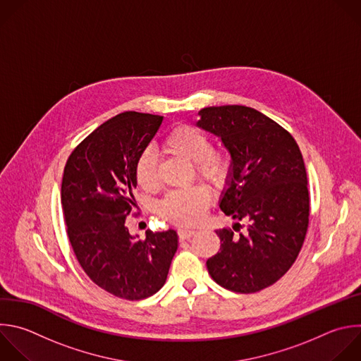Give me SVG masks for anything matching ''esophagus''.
Listing matches in <instances>:
<instances>
[{
	"instance_id": "obj_1",
	"label": "esophagus",
	"mask_w": 361,
	"mask_h": 361,
	"mask_svg": "<svg viewBox=\"0 0 361 361\" xmlns=\"http://www.w3.org/2000/svg\"><path fill=\"white\" fill-rule=\"evenodd\" d=\"M197 231L195 229H191V228H180L178 229V236L180 239H188L191 238L192 235H195Z\"/></svg>"
}]
</instances>
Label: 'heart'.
Here are the masks:
<instances>
[{"mask_svg": "<svg viewBox=\"0 0 361 361\" xmlns=\"http://www.w3.org/2000/svg\"><path fill=\"white\" fill-rule=\"evenodd\" d=\"M163 147L178 157L195 164L197 174L209 181L212 185H222L229 176V161L225 156L212 152L208 136L192 126H177L167 133ZM135 176L139 187L153 190L157 185L156 159L152 152L146 150L136 163ZM209 192L205 187L195 185L185 190L169 192L159 204L160 214L180 225L197 224L209 205Z\"/></svg>", "mask_w": 361, "mask_h": 361, "instance_id": "b5f03b06", "label": "heart"}]
</instances>
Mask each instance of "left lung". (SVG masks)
Wrapping results in <instances>:
<instances>
[{"instance_id":"left-lung-1","label":"left lung","mask_w":361,"mask_h":361,"mask_svg":"<svg viewBox=\"0 0 361 361\" xmlns=\"http://www.w3.org/2000/svg\"><path fill=\"white\" fill-rule=\"evenodd\" d=\"M197 126L221 139L231 156L219 208L248 219L215 231L221 248L207 261L211 278L238 293L259 292L279 281L296 261L309 225V191L295 139L264 113L239 104L198 111Z\"/></svg>"}]
</instances>
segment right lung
Wrapping results in <instances>:
<instances>
[{
    "instance_id": "1",
    "label": "right lung",
    "mask_w": 361,
    "mask_h": 361,
    "mask_svg": "<svg viewBox=\"0 0 361 361\" xmlns=\"http://www.w3.org/2000/svg\"><path fill=\"white\" fill-rule=\"evenodd\" d=\"M163 116L120 113L93 130L69 156L62 208L72 250L86 275L106 292L146 299L166 283L178 248L174 229L132 235L126 218L136 200L135 169Z\"/></svg>"
}]
</instances>
